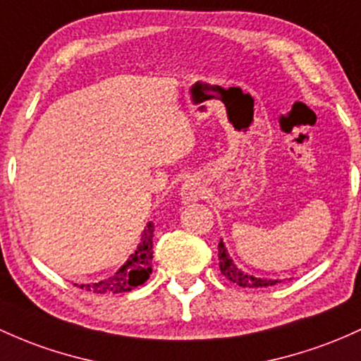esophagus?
<instances>
[{
	"label": "esophagus",
	"mask_w": 361,
	"mask_h": 361,
	"mask_svg": "<svg viewBox=\"0 0 361 361\" xmlns=\"http://www.w3.org/2000/svg\"><path fill=\"white\" fill-rule=\"evenodd\" d=\"M180 195L185 202L199 200L200 195H202L200 183L197 180H193V178H190V180H185V183L181 185V188H180Z\"/></svg>",
	"instance_id": "34e87169"
}]
</instances>
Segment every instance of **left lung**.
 <instances>
[{
	"mask_svg": "<svg viewBox=\"0 0 361 361\" xmlns=\"http://www.w3.org/2000/svg\"><path fill=\"white\" fill-rule=\"evenodd\" d=\"M217 250H219L217 255H219L221 274H223L226 279L231 281V283L238 284V286H243V288H269V286H274V284L281 283V279L252 276V274H248V272L241 271L238 265L233 262L231 257H229L228 248H226L223 240H221L219 245H217Z\"/></svg>",
	"mask_w": 361,
	"mask_h": 361,
	"instance_id": "left-lung-1",
	"label": "left lung"
}]
</instances>
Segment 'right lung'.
<instances>
[{
    "mask_svg": "<svg viewBox=\"0 0 361 361\" xmlns=\"http://www.w3.org/2000/svg\"><path fill=\"white\" fill-rule=\"evenodd\" d=\"M152 238H154V224L147 223L142 231L140 241H138L135 252L128 257L125 264L114 272L113 276L96 281V283L75 284L82 290L90 293H126L133 288L140 286L149 276L152 274Z\"/></svg>",
    "mask_w": 361,
    "mask_h": 361,
    "instance_id": "add662e5",
    "label": "right lung"
}]
</instances>
